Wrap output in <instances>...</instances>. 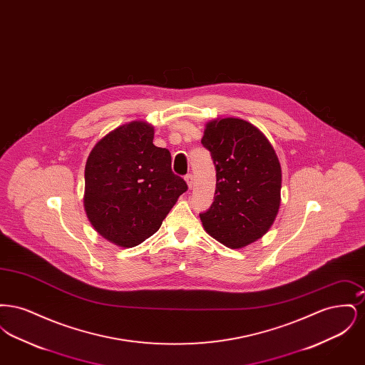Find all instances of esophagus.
<instances>
[{"mask_svg": "<svg viewBox=\"0 0 365 365\" xmlns=\"http://www.w3.org/2000/svg\"><path fill=\"white\" fill-rule=\"evenodd\" d=\"M185 180H186V183H187V187L191 189V187H192V175H186V176H185Z\"/></svg>", "mask_w": 365, "mask_h": 365, "instance_id": "1", "label": "esophagus"}]
</instances>
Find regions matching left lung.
Listing matches in <instances>:
<instances>
[{
    "label": "left lung",
    "instance_id": "left-lung-1",
    "mask_svg": "<svg viewBox=\"0 0 365 365\" xmlns=\"http://www.w3.org/2000/svg\"><path fill=\"white\" fill-rule=\"evenodd\" d=\"M204 148L216 167L215 201L201 222L212 238L231 249L260 240L280 207L282 168L271 142L252 123L217 118L205 124Z\"/></svg>",
    "mask_w": 365,
    "mask_h": 365
}]
</instances>
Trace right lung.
Returning <instances> with one entry per match:
<instances>
[{
	"mask_svg": "<svg viewBox=\"0 0 365 365\" xmlns=\"http://www.w3.org/2000/svg\"><path fill=\"white\" fill-rule=\"evenodd\" d=\"M155 127L125 123L100 139L87 157L83 205L109 242L134 247L152 237L186 182L171 170V153L153 145Z\"/></svg>",
	"mask_w": 365,
	"mask_h": 365,
	"instance_id": "right-lung-1",
	"label": "right lung"
}]
</instances>
